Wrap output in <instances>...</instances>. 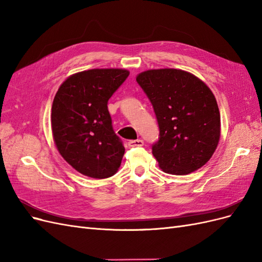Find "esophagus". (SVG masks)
Instances as JSON below:
<instances>
[{
    "label": "esophagus",
    "mask_w": 262,
    "mask_h": 262,
    "mask_svg": "<svg viewBox=\"0 0 262 262\" xmlns=\"http://www.w3.org/2000/svg\"><path fill=\"white\" fill-rule=\"evenodd\" d=\"M144 145V142L142 140H131L129 141V146L131 147H137V146H143Z\"/></svg>",
    "instance_id": "obj_1"
}]
</instances>
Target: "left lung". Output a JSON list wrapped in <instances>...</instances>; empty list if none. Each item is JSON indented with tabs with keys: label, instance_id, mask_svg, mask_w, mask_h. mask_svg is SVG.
I'll list each match as a JSON object with an SVG mask.
<instances>
[{
	"label": "left lung",
	"instance_id": "1",
	"mask_svg": "<svg viewBox=\"0 0 262 262\" xmlns=\"http://www.w3.org/2000/svg\"><path fill=\"white\" fill-rule=\"evenodd\" d=\"M137 82L147 95L160 126L152 153L160 168L188 175L207 164L217 147L221 116L209 86L192 73L177 69L141 72Z\"/></svg>",
	"mask_w": 262,
	"mask_h": 262
}]
</instances>
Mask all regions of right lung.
Segmentation results:
<instances>
[{
    "label": "right lung",
    "instance_id": "add662e5",
    "mask_svg": "<svg viewBox=\"0 0 262 262\" xmlns=\"http://www.w3.org/2000/svg\"><path fill=\"white\" fill-rule=\"evenodd\" d=\"M130 72L93 69L69 76L55 94L51 129L59 153L82 175L104 179L121 165L124 146L115 133L108 100Z\"/></svg>",
    "mask_w": 262,
    "mask_h": 262
}]
</instances>
